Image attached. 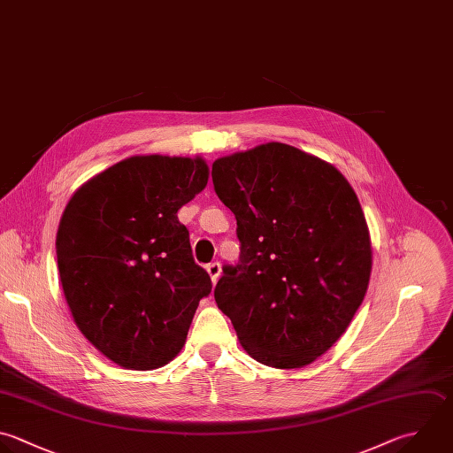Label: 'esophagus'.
<instances>
[{
	"label": "esophagus",
	"instance_id": "esophagus-1",
	"mask_svg": "<svg viewBox=\"0 0 453 453\" xmlns=\"http://www.w3.org/2000/svg\"><path fill=\"white\" fill-rule=\"evenodd\" d=\"M207 273L211 274V280L216 283L218 278H219V274H221V264H219V262H211V264L207 265Z\"/></svg>",
	"mask_w": 453,
	"mask_h": 453
}]
</instances>
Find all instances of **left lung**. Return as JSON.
Wrapping results in <instances>:
<instances>
[{
	"instance_id": "8db88e82",
	"label": "left lung",
	"mask_w": 453,
	"mask_h": 453,
	"mask_svg": "<svg viewBox=\"0 0 453 453\" xmlns=\"http://www.w3.org/2000/svg\"><path fill=\"white\" fill-rule=\"evenodd\" d=\"M212 184L241 242L214 288L218 308L258 363L310 365L366 294L372 246L354 189L333 165L276 142L214 161Z\"/></svg>"
}]
</instances>
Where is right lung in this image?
Segmentation results:
<instances>
[{"instance_id": "add662e5", "label": "right lung", "mask_w": 453, "mask_h": 453, "mask_svg": "<svg viewBox=\"0 0 453 453\" xmlns=\"http://www.w3.org/2000/svg\"><path fill=\"white\" fill-rule=\"evenodd\" d=\"M207 179L200 157L134 156L88 180L65 207L57 257L67 304L87 340L124 368L173 359L211 294L177 218Z\"/></svg>"}]
</instances>
